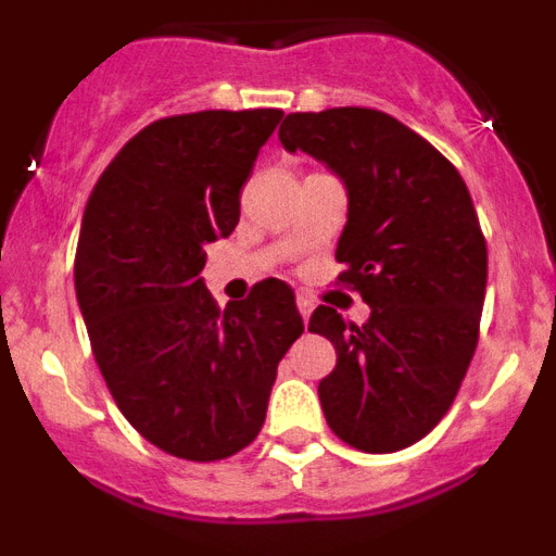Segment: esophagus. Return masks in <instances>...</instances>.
Masks as SVG:
<instances>
[{
  "mask_svg": "<svg viewBox=\"0 0 556 556\" xmlns=\"http://www.w3.org/2000/svg\"><path fill=\"white\" fill-rule=\"evenodd\" d=\"M298 308H301L303 323H308V317H312V312H314V301H312V298H308V294L298 292Z\"/></svg>",
  "mask_w": 556,
  "mask_h": 556,
  "instance_id": "esophagus-1",
  "label": "esophagus"
}]
</instances>
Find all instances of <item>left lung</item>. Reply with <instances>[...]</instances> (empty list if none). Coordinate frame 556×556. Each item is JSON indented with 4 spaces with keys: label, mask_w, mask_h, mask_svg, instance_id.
Masks as SVG:
<instances>
[{
    "label": "left lung",
    "mask_w": 556,
    "mask_h": 556,
    "mask_svg": "<svg viewBox=\"0 0 556 556\" xmlns=\"http://www.w3.org/2000/svg\"><path fill=\"white\" fill-rule=\"evenodd\" d=\"M278 139L345 184L339 281L370 306L362 326L331 306L308 320L337 348L317 387L323 415L358 451L409 448L451 409L479 342L488 244L468 186L424 136L372 108L289 113Z\"/></svg>",
    "instance_id": "8db88e82"
}]
</instances>
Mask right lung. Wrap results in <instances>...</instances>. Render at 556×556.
<instances>
[{"label":"right lung","instance_id":"add662e5","mask_svg":"<svg viewBox=\"0 0 556 556\" xmlns=\"http://www.w3.org/2000/svg\"><path fill=\"white\" fill-rule=\"evenodd\" d=\"M283 111H200L136 132L97 180L75 258L91 351L127 424L189 462L258 437L278 362L303 333L278 278L219 308L205 248L233 233L239 191Z\"/></svg>","mask_w":556,"mask_h":556}]
</instances>
